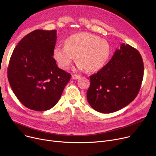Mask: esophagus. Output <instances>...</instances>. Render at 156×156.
Returning a JSON list of instances; mask_svg holds the SVG:
<instances>
[{
    "label": "esophagus",
    "mask_w": 156,
    "mask_h": 156,
    "mask_svg": "<svg viewBox=\"0 0 156 156\" xmlns=\"http://www.w3.org/2000/svg\"><path fill=\"white\" fill-rule=\"evenodd\" d=\"M71 77H72V78H73V80H77V79L80 78L81 76H80V75H76V74H73Z\"/></svg>",
    "instance_id": "obj_1"
}]
</instances>
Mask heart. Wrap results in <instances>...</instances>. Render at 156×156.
<instances>
[{"label": "heart", "mask_w": 156, "mask_h": 156, "mask_svg": "<svg viewBox=\"0 0 156 156\" xmlns=\"http://www.w3.org/2000/svg\"><path fill=\"white\" fill-rule=\"evenodd\" d=\"M110 53L111 47L107 40L88 33L69 37L64 46H57L54 51V58L61 69H68L76 56L78 68L89 72L101 69L107 62Z\"/></svg>", "instance_id": "heart-1"}]
</instances>
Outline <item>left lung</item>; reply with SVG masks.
I'll return each instance as SVG.
<instances>
[{"mask_svg": "<svg viewBox=\"0 0 156 156\" xmlns=\"http://www.w3.org/2000/svg\"><path fill=\"white\" fill-rule=\"evenodd\" d=\"M144 77V62L136 48L121 44L111 60L90 76L87 92L91 107L102 113L125 108L137 96Z\"/></svg>", "mask_w": 156, "mask_h": 156, "instance_id": "obj_1", "label": "left lung"}]
</instances>
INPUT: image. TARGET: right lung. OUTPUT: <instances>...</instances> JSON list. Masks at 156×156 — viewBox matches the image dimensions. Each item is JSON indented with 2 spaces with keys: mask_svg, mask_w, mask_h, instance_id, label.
Masks as SVG:
<instances>
[{
  "mask_svg": "<svg viewBox=\"0 0 156 156\" xmlns=\"http://www.w3.org/2000/svg\"><path fill=\"white\" fill-rule=\"evenodd\" d=\"M56 31H33L20 40L10 58L7 78L11 87L21 104L31 110L52 108L71 78L53 57Z\"/></svg>",
  "mask_w": 156,
  "mask_h": 156,
  "instance_id": "right-lung-1",
  "label": "right lung"
}]
</instances>
